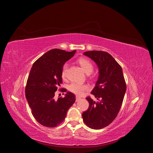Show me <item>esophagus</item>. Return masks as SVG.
I'll list each match as a JSON object with an SVG mask.
<instances>
[{"label":"esophagus","mask_w":153,"mask_h":153,"mask_svg":"<svg viewBox=\"0 0 153 153\" xmlns=\"http://www.w3.org/2000/svg\"><path fill=\"white\" fill-rule=\"evenodd\" d=\"M80 99V97H78V96H76V102L79 101Z\"/></svg>","instance_id":"1"}]
</instances>
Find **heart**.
<instances>
[{"label": "heart", "mask_w": 153, "mask_h": 153, "mask_svg": "<svg viewBox=\"0 0 153 153\" xmlns=\"http://www.w3.org/2000/svg\"><path fill=\"white\" fill-rule=\"evenodd\" d=\"M77 62L80 65L86 74H90L93 71L94 66L92 62L89 59L85 57H82L79 59ZM68 67V63H65L62 67L61 75H62V77L63 79H65L67 77ZM88 86L86 85L80 84V83H75V82L71 83L68 86V90L77 96H82V94H83L85 91L88 90Z\"/></svg>", "instance_id": "1"}]
</instances>
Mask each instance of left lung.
Masks as SVG:
<instances>
[{"label": "left lung", "instance_id": "obj_1", "mask_svg": "<svg viewBox=\"0 0 153 153\" xmlns=\"http://www.w3.org/2000/svg\"><path fill=\"white\" fill-rule=\"evenodd\" d=\"M97 65L99 76L91 94L97 99L86 97L89 108L82 114L83 120L89 128L99 129L110 125L117 117L121 108L126 85L120 65L113 56L102 51L83 53Z\"/></svg>", "mask_w": 153, "mask_h": 153}]
</instances>
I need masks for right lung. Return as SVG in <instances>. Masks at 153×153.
Wrapping results in <instances>:
<instances>
[{
	"label": "right lung",
	"mask_w": 153,
	"mask_h": 153,
	"mask_svg": "<svg viewBox=\"0 0 153 153\" xmlns=\"http://www.w3.org/2000/svg\"><path fill=\"white\" fill-rule=\"evenodd\" d=\"M76 51L51 50L36 60L31 67L25 86V96L33 116L43 126L53 128L60 124L76 101L75 95L71 92L57 100L54 98L62 83L63 65ZM59 91L66 92L67 90L62 88Z\"/></svg>",
	"instance_id": "add662e5"
}]
</instances>
